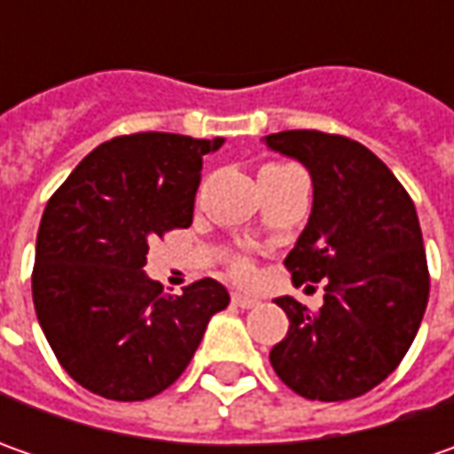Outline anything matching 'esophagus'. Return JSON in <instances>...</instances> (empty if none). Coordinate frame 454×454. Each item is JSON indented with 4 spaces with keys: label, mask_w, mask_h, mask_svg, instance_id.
I'll use <instances>...</instances> for the list:
<instances>
[{
    "label": "esophagus",
    "mask_w": 454,
    "mask_h": 454,
    "mask_svg": "<svg viewBox=\"0 0 454 454\" xmlns=\"http://www.w3.org/2000/svg\"><path fill=\"white\" fill-rule=\"evenodd\" d=\"M232 303L239 305V308H253V305H257V298L245 295V293H235V295H232Z\"/></svg>",
    "instance_id": "obj_1"
}]
</instances>
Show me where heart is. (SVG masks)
Masks as SVG:
<instances>
[{
  "label": "heart",
  "instance_id": "obj_1",
  "mask_svg": "<svg viewBox=\"0 0 454 454\" xmlns=\"http://www.w3.org/2000/svg\"><path fill=\"white\" fill-rule=\"evenodd\" d=\"M235 272L237 275H245V272H247V265H245V262H237Z\"/></svg>",
  "mask_w": 454,
  "mask_h": 454
}]
</instances>
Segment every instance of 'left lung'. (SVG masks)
Returning <instances> with one entry per match:
<instances>
[{
    "mask_svg": "<svg viewBox=\"0 0 454 454\" xmlns=\"http://www.w3.org/2000/svg\"><path fill=\"white\" fill-rule=\"evenodd\" d=\"M265 144L298 159L313 182V209L286 268L295 286L325 280L316 313L290 295L275 298L290 325L272 346V369L305 399H354L399 366L427 308L414 201L389 166L346 136L280 131Z\"/></svg>",
    "mask_w": 454,
    "mask_h": 454,
    "instance_id": "obj_1",
    "label": "left lung"
}]
</instances>
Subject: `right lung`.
<instances>
[{"label":"right lung","instance_id":"obj_1","mask_svg":"<svg viewBox=\"0 0 454 454\" xmlns=\"http://www.w3.org/2000/svg\"><path fill=\"white\" fill-rule=\"evenodd\" d=\"M224 138L131 133L93 149L44 207L32 301L60 366L88 392L141 402L189 366L230 293L204 278L168 295L149 242L192 224L201 159Z\"/></svg>","mask_w":454,"mask_h":454}]
</instances>
